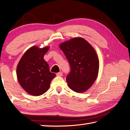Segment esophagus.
Instances as JSON below:
<instances>
[{"label": "esophagus", "mask_w": 130, "mask_h": 130, "mask_svg": "<svg viewBox=\"0 0 130 130\" xmlns=\"http://www.w3.org/2000/svg\"><path fill=\"white\" fill-rule=\"evenodd\" d=\"M62 75H63L62 72H58L57 73V76H62Z\"/></svg>", "instance_id": "obj_1"}]
</instances>
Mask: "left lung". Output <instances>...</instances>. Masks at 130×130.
<instances>
[{
    "instance_id": "1",
    "label": "left lung",
    "mask_w": 130,
    "mask_h": 130,
    "mask_svg": "<svg viewBox=\"0 0 130 130\" xmlns=\"http://www.w3.org/2000/svg\"><path fill=\"white\" fill-rule=\"evenodd\" d=\"M60 48L69 62L68 85L77 93L84 92L97 79L99 61L93 47L84 38H73L61 43Z\"/></svg>"
}]
</instances>
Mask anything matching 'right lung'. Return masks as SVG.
I'll return each mask as SVG.
<instances>
[{
  "label": "right lung",
  "instance_id": "add662e5",
  "mask_svg": "<svg viewBox=\"0 0 130 130\" xmlns=\"http://www.w3.org/2000/svg\"><path fill=\"white\" fill-rule=\"evenodd\" d=\"M49 47H30L22 57L17 67L20 84L31 95L43 94L48 89L51 80L56 76L50 72L49 66L43 59Z\"/></svg>",
  "mask_w": 130,
  "mask_h": 130
}]
</instances>
